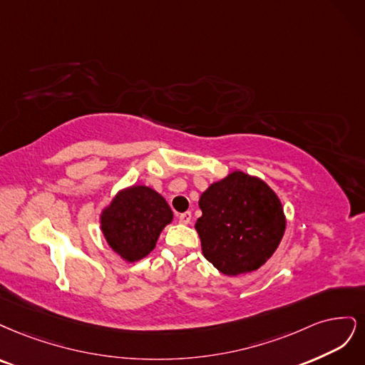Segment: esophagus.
Masks as SVG:
<instances>
[{"instance_id": "esophagus-1", "label": "esophagus", "mask_w": 365, "mask_h": 365, "mask_svg": "<svg viewBox=\"0 0 365 365\" xmlns=\"http://www.w3.org/2000/svg\"><path fill=\"white\" fill-rule=\"evenodd\" d=\"M179 221H180V225H190V222H191V212L180 214Z\"/></svg>"}]
</instances>
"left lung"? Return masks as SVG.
<instances>
[{
  "label": "left lung",
  "instance_id": "8db88e82",
  "mask_svg": "<svg viewBox=\"0 0 365 365\" xmlns=\"http://www.w3.org/2000/svg\"><path fill=\"white\" fill-rule=\"evenodd\" d=\"M195 230L202 252L218 272H256L284 238L287 217L280 198L262 179L241 170L229 173L200 195Z\"/></svg>",
  "mask_w": 365,
  "mask_h": 365
}]
</instances>
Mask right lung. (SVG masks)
I'll return each mask as SVG.
<instances>
[{"mask_svg": "<svg viewBox=\"0 0 365 365\" xmlns=\"http://www.w3.org/2000/svg\"><path fill=\"white\" fill-rule=\"evenodd\" d=\"M174 214L165 197L145 185L116 192L100 212V230L115 255L125 262L144 259Z\"/></svg>", "mask_w": 365, "mask_h": 365, "instance_id": "1", "label": "right lung"}]
</instances>
